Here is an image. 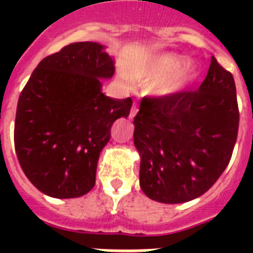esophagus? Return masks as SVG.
<instances>
[{
    "mask_svg": "<svg viewBox=\"0 0 253 253\" xmlns=\"http://www.w3.org/2000/svg\"><path fill=\"white\" fill-rule=\"evenodd\" d=\"M137 112H138V103H137V100L132 103V107H131V110H130V119H134V116L137 115Z\"/></svg>",
    "mask_w": 253,
    "mask_h": 253,
    "instance_id": "34e87169",
    "label": "esophagus"
}]
</instances>
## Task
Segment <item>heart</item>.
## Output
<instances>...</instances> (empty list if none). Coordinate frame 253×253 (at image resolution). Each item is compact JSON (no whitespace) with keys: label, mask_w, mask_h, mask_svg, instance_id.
Returning <instances> with one entry per match:
<instances>
[{"label":"heart","mask_w":253,"mask_h":253,"mask_svg":"<svg viewBox=\"0 0 253 253\" xmlns=\"http://www.w3.org/2000/svg\"><path fill=\"white\" fill-rule=\"evenodd\" d=\"M198 76L188 58L177 54H161L128 72V77L139 84H149L153 93L169 96L180 92Z\"/></svg>","instance_id":"b5f03b06"}]
</instances>
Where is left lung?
Returning a JSON list of instances; mask_svg holds the SVG:
<instances>
[{
    "label": "left lung",
    "mask_w": 253,
    "mask_h": 253,
    "mask_svg": "<svg viewBox=\"0 0 253 253\" xmlns=\"http://www.w3.org/2000/svg\"><path fill=\"white\" fill-rule=\"evenodd\" d=\"M239 121L233 76L214 57L198 90L143 97L134 145L145 195L183 203L210 190L230 161Z\"/></svg>",
    "instance_id": "1"
}]
</instances>
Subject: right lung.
<instances>
[{
    "label": "right lung",
    "instance_id": "right-lung-1",
    "mask_svg": "<svg viewBox=\"0 0 253 253\" xmlns=\"http://www.w3.org/2000/svg\"><path fill=\"white\" fill-rule=\"evenodd\" d=\"M114 73L104 46L77 42L42 59L31 74L17 103L14 149L25 176L43 194L67 199L93 188L111 127L132 104L131 97L101 92V78Z\"/></svg>",
    "mask_w": 253,
    "mask_h": 253
}]
</instances>
